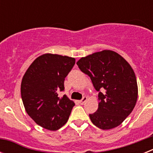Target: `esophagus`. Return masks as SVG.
Segmentation results:
<instances>
[{
	"label": "esophagus",
	"mask_w": 153,
	"mask_h": 153,
	"mask_svg": "<svg viewBox=\"0 0 153 153\" xmlns=\"http://www.w3.org/2000/svg\"><path fill=\"white\" fill-rule=\"evenodd\" d=\"M86 100H87V97H83V98H82V100H79V103H80V104H84L85 102H86Z\"/></svg>",
	"instance_id": "esophagus-1"
}]
</instances>
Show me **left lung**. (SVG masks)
<instances>
[{
    "label": "left lung",
    "instance_id": "8db88e82",
    "mask_svg": "<svg viewBox=\"0 0 153 153\" xmlns=\"http://www.w3.org/2000/svg\"><path fill=\"white\" fill-rule=\"evenodd\" d=\"M76 64L99 92L98 109L90 114L92 123L102 129L118 126L130 114L137 100V81L130 65L112 51L94 53L82 57Z\"/></svg>",
    "mask_w": 153,
    "mask_h": 153
}]
</instances>
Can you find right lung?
I'll list each match as a JSON object with an SVG mask.
<instances>
[{"label":"right lung","instance_id":"add662e5","mask_svg":"<svg viewBox=\"0 0 153 153\" xmlns=\"http://www.w3.org/2000/svg\"><path fill=\"white\" fill-rule=\"evenodd\" d=\"M75 64V59L46 53L37 57L27 69L21 82V98L27 113L44 129L55 131L68 120L74 106L64 91L65 77Z\"/></svg>","mask_w":153,"mask_h":153}]
</instances>
